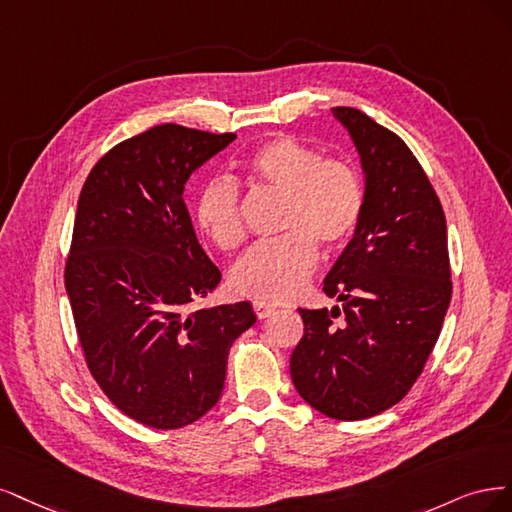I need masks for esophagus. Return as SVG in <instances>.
I'll list each match as a JSON object with an SVG mask.
<instances>
[{"label": "esophagus", "mask_w": 512, "mask_h": 512, "mask_svg": "<svg viewBox=\"0 0 512 512\" xmlns=\"http://www.w3.org/2000/svg\"><path fill=\"white\" fill-rule=\"evenodd\" d=\"M253 310H255V315H257L259 319H268L270 315H274V312H276V306H274V304H268V302H263V300H255V302H253Z\"/></svg>", "instance_id": "1"}]
</instances>
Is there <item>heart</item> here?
<instances>
[{"label":"heart","mask_w":512,"mask_h":512,"mask_svg":"<svg viewBox=\"0 0 512 512\" xmlns=\"http://www.w3.org/2000/svg\"><path fill=\"white\" fill-rule=\"evenodd\" d=\"M244 178L285 193L280 210L283 236L253 244L229 280L240 295L283 302L302 291L319 261L317 242L340 246L357 229L364 191L357 172L340 159H321L310 146L274 136L242 161ZM193 217L200 232L221 251H234L244 238L240 191L227 178H212L195 197Z\"/></svg>","instance_id":"1"}]
</instances>
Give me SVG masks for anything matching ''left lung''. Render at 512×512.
Instances as JSON below:
<instances>
[{
	"mask_svg": "<svg viewBox=\"0 0 512 512\" xmlns=\"http://www.w3.org/2000/svg\"><path fill=\"white\" fill-rule=\"evenodd\" d=\"M364 172V208L323 280L332 310H304L291 381L325 417L359 421L415 385L451 302L447 221L400 136L357 108H332Z\"/></svg>",
	"mask_w": 512,
	"mask_h": 512,
	"instance_id": "obj_1",
	"label": "left lung"
}]
</instances>
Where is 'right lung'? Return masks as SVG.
<instances>
[{"label":"right lung","instance_id":"add662e5","mask_svg":"<svg viewBox=\"0 0 512 512\" xmlns=\"http://www.w3.org/2000/svg\"><path fill=\"white\" fill-rule=\"evenodd\" d=\"M234 134L157 125L108 151L78 197L65 291L87 366L110 402L178 430L219 402L227 355L251 302L189 310L217 289L185 206V185Z\"/></svg>","mask_w":512,"mask_h":512}]
</instances>
